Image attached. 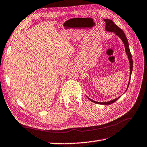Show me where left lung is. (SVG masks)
I'll list each match as a JSON object with an SVG mask.
<instances>
[{"instance_id":"left-lung-1","label":"left lung","mask_w":147,"mask_h":147,"mask_svg":"<svg viewBox=\"0 0 147 147\" xmlns=\"http://www.w3.org/2000/svg\"><path fill=\"white\" fill-rule=\"evenodd\" d=\"M104 21L106 23V27H105V30L106 32H114L117 36L119 38H120L123 43L124 44V48H125V52L126 55L128 56V61H129V63H130V79H129V82L128 84L127 88H126V90L128 88L129 84H130V78H131V72H132V69H133V61H132V57H131V54L130 53V48H129V45H128V39L126 38V37L125 36V34L124 33V32L122 30L119 28L118 26H117L116 24L113 23L112 20L111 19H104ZM126 92V91H125ZM121 96H119V97L116 98L115 99H113L110 101L108 102H96V101H94L88 97L89 100L93 102L96 103V104H102V105H108V104H113V102L120 98Z\"/></svg>"}]
</instances>
